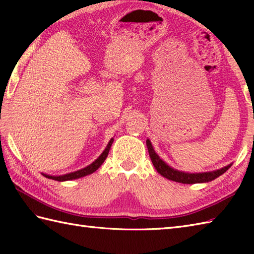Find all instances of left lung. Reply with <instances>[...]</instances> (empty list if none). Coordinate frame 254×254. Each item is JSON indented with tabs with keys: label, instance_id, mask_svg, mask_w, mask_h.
<instances>
[{
	"label": "left lung",
	"instance_id": "left-lung-1",
	"mask_svg": "<svg viewBox=\"0 0 254 254\" xmlns=\"http://www.w3.org/2000/svg\"><path fill=\"white\" fill-rule=\"evenodd\" d=\"M146 145L148 148V153H149V157L152 159V163L155 167V169L157 170L158 174H160L163 177H165L166 179L171 180V181H176V182H180L183 183V185H193V183H204V182H209L214 179H216L217 177L222 176L227 171L230 166L233 164H229L228 166L224 167V168H220L214 171H207V172H195V174H191V172H185V171H180L178 169L172 168L169 165H167L165 161L161 159L157 153L155 152V149L152 145V142L147 138L146 139Z\"/></svg>",
	"mask_w": 254,
	"mask_h": 254
}]
</instances>
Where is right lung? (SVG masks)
Wrapping results in <instances>:
<instances>
[{"instance_id":"1","label":"right lung","mask_w":254,"mask_h":254,"mask_svg":"<svg viewBox=\"0 0 254 254\" xmlns=\"http://www.w3.org/2000/svg\"><path fill=\"white\" fill-rule=\"evenodd\" d=\"M112 142H113V137L110 139L109 143L107 144L105 150L100 154L99 157L97 158L95 161H93L90 165H88L87 167H85V168H82L77 171L69 172V174H65L62 176H51V175H47V174H42V175H44L46 178H48V179H52V180H57V181H68V180L79 179V178H83L85 176L93 174V172H95L102 164H104V161L106 160L108 154H109Z\"/></svg>"}]
</instances>
